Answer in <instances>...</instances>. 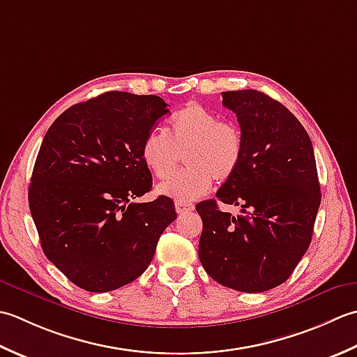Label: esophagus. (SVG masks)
I'll use <instances>...</instances> for the list:
<instances>
[{
	"label": "esophagus",
	"instance_id": "obj_1",
	"mask_svg": "<svg viewBox=\"0 0 357 357\" xmlns=\"http://www.w3.org/2000/svg\"><path fill=\"white\" fill-rule=\"evenodd\" d=\"M194 209V205L189 202H176V211L177 214H185V213H191Z\"/></svg>",
	"mask_w": 357,
	"mask_h": 357
}]
</instances>
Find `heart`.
<instances>
[{
    "mask_svg": "<svg viewBox=\"0 0 357 357\" xmlns=\"http://www.w3.org/2000/svg\"><path fill=\"white\" fill-rule=\"evenodd\" d=\"M242 154L243 137L234 123L195 103L172 115L166 135L151 130L142 143L143 163L160 180L169 178L184 155L187 168L158 186L160 194L177 202L202 197L214 178L228 180Z\"/></svg>",
    "mask_w": 357,
    "mask_h": 357,
    "instance_id": "heart-1",
    "label": "heart"
}]
</instances>
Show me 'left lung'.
I'll return each instance as SVG.
<instances>
[{
  "label": "left lung",
  "mask_w": 357,
  "mask_h": 357,
  "mask_svg": "<svg viewBox=\"0 0 357 357\" xmlns=\"http://www.w3.org/2000/svg\"><path fill=\"white\" fill-rule=\"evenodd\" d=\"M222 97L237 117L243 154L215 197L243 214L222 213L216 200L200 202L199 257L220 285L261 293L285 282L310 246L322 197L314 151L301 121L266 93L245 89Z\"/></svg>",
  "instance_id": "8db88e82"
}]
</instances>
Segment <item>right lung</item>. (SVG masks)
Returning a JSON list of instances; mask_svg holds the SVG:
<instances>
[{
	"label": "right lung",
	"instance_id": "add662e5",
	"mask_svg": "<svg viewBox=\"0 0 357 357\" xmlns=\"http://www.w3.org/2000/svg\"><path fill=\"white\" fill-rule=\"evenodd\" d=\"M166 106L106 92L66 109L43 138L29 208L46 257L79 288L106 293L140 278L177 219L165 195L134 202L152 188L142 143Z\"/></svg>",
	"mask_w": 357,
	"mask_h": 357
}]
</instances>
